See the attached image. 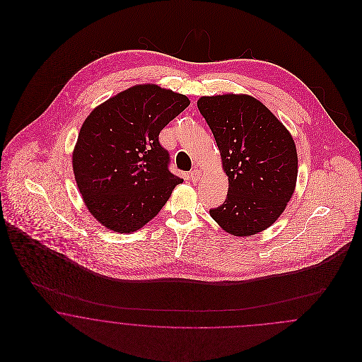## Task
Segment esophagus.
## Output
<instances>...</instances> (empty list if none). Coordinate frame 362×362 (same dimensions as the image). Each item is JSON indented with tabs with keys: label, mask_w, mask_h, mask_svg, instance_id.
<instances>
[{
	"label": "esophagus",
	"mask_w": 362,
	"mask_h": 362,
	"mask_svg": "<svg viewBox=\"0 0 362 362\" xmlns=\"http://www.w3.org/2000/svg\"><path fill=\"white\" fill-rule=\"evenodd\" d=\"M199 177H201V171L198 168H194L189 171V180L192 183H197L199 180Z\"/></svg>",
	"instance_id": "1"
}]
</instances>
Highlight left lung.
<instances>
[{
	"label": "left lung",
	"mask_w": 362,
	"mask_h": 362,
	"mask_svg": "<svg viewBox=\"0 0 362 362\" xmlns=\"http://www.w3.org/2000/svg\"><path fill=\"white\" fill-rule=\"evenodd\" d=\"M198 110L207 122L228 175L224 204L213 220L233 236H250L274 224L297 180V152L291 133L252 96H204Z\"/></svg>",
	"instance_id": "left-lung-1"
}]
</instances>
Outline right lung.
I'll use <instances>...</instances> for the list:
<instances>
[{"mask_svg": "<svg viewBox=\"0 0 362 362\" xmlns=\"http://www.w3.org/2000/svg\"><path fill=\"white\" fill-rule=\"evenodd\" d=\"M187 96L136 86L96 107L81 126L73 171L92 216L114 232L149 223L183 182L170 170L160 132L189 107Z\"/></svg>", "mask_w": 362, "mask_h": 362, "instance_id": "obj_1", "label": "right lung"}]
</instances>
